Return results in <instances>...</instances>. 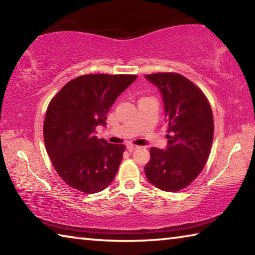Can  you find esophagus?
I'll list each match as a JSON object with an SVG mask.
<instances>
[{"label":"esophagus","mask_w":255,"mask_h":255,"mask_svg":"<svg viewBox=\"0 0 255 255\" xmlns=\"http://www.w3.org/2000/svg\"><path fill=\"white\" fill-rule=\"evenodd\" d=\"M138 148H139V146H137V145H133V144H128L127 145V149L129 150V152H132V150H136Z\"/></svg>","instance_id":"34e87169"}]
</instances>
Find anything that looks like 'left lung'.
Returning <instances> with one entry per match:
<instances>
[{
	"label": "left lung",
	"instance_id": "obj_1",
	"mask_svg": "<svg viewBox=\"0 0 255 255\" xmlns=\"http://www.w3.org/2000/svg\"><path fill=\"white\" fill-rule=\"evenodd\" d=\"M162 94L167 129L165 149L150 148L146 178L164 191H179L195 180L208 159L214 137L213 112L199 89L176 73L145 75Z\"/></svg>",
	"mask_w": 255,
	"mask_h": 255
}]
</instances>
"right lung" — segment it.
I'll use <instances>...</instances> for the list:
<instances>
[{
  "mask_svg": "<svg viewBox=\"0 0 255 255\" xmlns=\"http://www.w3.org/2000/svg\"><path fill=\"white\" fill-rule=\"evenodd\" d=\"M136 75L88 74L72 80L50 101L44 123L47 153L60 178L85 193L100 192L117 174L125 145L94 136Z\"/></svg>",
  "mask_w": 255,
  "mask_h": 255,
  "instance_id": "obj_1",
  "label": "right lung"
}]
</instances>
